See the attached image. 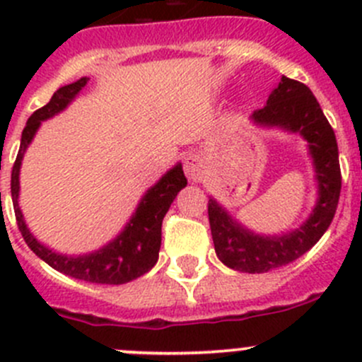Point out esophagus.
Instances as JSON below:
<instances>
[{"mask_svg": "<svg viewBox=\"0 0 362 362\" xmlns=\"http://www.w3.org/2000/svg\"><path fill=\"white\" fill-rule=\"evenodd\" d=\"M184 170H185V175H187L189 180H191L192 184H196V182L202 180L203 175H204L203 160L199 159V156H196V154L187 156L184 160Z\"/></svg>", "mask_w": 362, "mask_h": 362, "instance_id": "34e87169", "label": "esophagus"}]
</instances>
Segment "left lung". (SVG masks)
Listing matches in <instances>:
<instances>
[{
    "mask_svg": "<svg viewBox=\"0 0 362 362\" xmlns=\"http://www.w3.org/2000/svg\"><path fill=\"white\" fill-rule=\"evenodd\" d=\"M259 127L298 133L308 144L317 182V202L299 228L280 235H259L236 221L215 198L208 199L211 238L217 257L242 273H266L301 257L322 238L337 211L341 173L333 127L305 83L282 76L261 110L250 117Z\"/></svg>",
    "mask_w": 362,
    "mask_h": 362,
    "instance_id": "obj_1",
    "label": "left lung"
}]
</instances>
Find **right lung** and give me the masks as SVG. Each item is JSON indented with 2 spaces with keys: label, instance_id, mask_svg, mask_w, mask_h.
<instances>
[{
  "label": "right lung",
  "instance_id": "right-lung-1",
  "mask_svg": "<svg viewBox=\"0 0 362 362\" xmlns=\"http://www.w3.org/2000/svg\"><path fill=\"white\" fill-rule=\"evenodd\" d=\"M89 78L82 76L76 82L59 87L50 98L45 107L38 108L25 122L21 138V148L17 154L16 164L12 170V202L16 210L17 226L23 233L28 247L38 255L42 261L52 266L57 272L73 279L83 280L93 284H107V286H119V284L131 282L138 276L145 275L148 269L154 268L158 262L160 249V226L166 211L170 210L171 203L177 198L178 192L187 185L182 164L177 163L171 170H168L163 177L141 196L136 210L131 215L129 222L124 226L122 231L110 240L101 249L89 252V254L66 255L49 249L40 243L29 231L24 221V215L19 206L21 192V164L29 144L35 138L36 131L40 129L43 120L52 119L54 115L61 113L64 108L78 96L80 90L87 86Z\"/></svg>",
  "mask_w": 362,
  "mask_h": 362
}]
</instances>
